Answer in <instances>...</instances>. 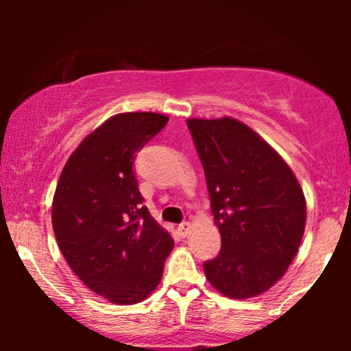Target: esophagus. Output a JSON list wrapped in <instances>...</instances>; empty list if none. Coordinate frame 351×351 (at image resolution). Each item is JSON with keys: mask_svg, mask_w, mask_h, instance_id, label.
Masks as SVG:
<instances>
[{"mask_svg": "<svg viewBox=\"0 0 351 351\" xmlns=\"http://www.w3.org/2000/svg\"><path fill=\"white\" fill-rule=\"evenodd\" d=\"M178 231L181 236H188L189 231H191V224H189L188 221H184V223H181L178 226Z\"/></svg>", "mask_w": 351, "mask_h": 351, "instance_id": "1", "label": "esophagus"}]
</instances>
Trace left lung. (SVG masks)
<instances>
[{
    "mask_svg": "<svg viewBox=\"0 0 351 351\" xmlns=\"http://www.w3.org/2000/svg\"><path fill=\"white\" fill-rule=\"evenodd\" d=\"M203 165L221 251L203 264L209 284L231 299L261 295L282 279L305 231L307 204L284 158L232 119H188Z\"/></svg>",
    "mask_w": 351,
    "mask_h": 351,
    "instance_id": "8db88e82",
    "label": "left lung"
}]
</instances>
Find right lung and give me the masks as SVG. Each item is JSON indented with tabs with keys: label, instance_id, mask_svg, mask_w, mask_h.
Listing matches in <instances>:
<instances>
[{
	"label": "right lung",
	"instance_id": "1",
	"mask_svg": "<svg viewBox=\"0 0 351 351\" xmlns=\"http://www.w3.org/2000/svg\"><path fill=\"white\" fill-rule=\"evenodd\" d=\"M167 122L155 112L110 117L72 152L56 186L52 229L60 252L112 304L147 299L175 244L142 204L134 173L135 153Z\"/></svg>",
	"mask_w": 351,
	"mask_h": 351
}]
</instances>
